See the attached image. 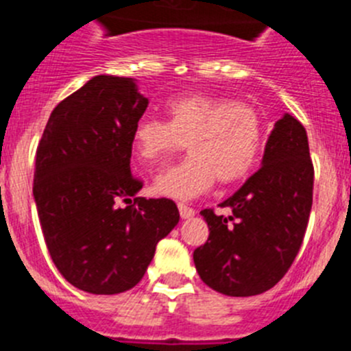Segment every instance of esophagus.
I'll return each instance as SVG.
<instances>
[{
    "mask_svg": "<svg viewBox=\"0 0 351 351\" xmlns=\"http://www.w3.org/2000/svg\"><path fill=\"white\" fill-rule=\"evenodd\" d=\"M178 210H180V217L182 219H191V217H194L195 211L192 210V208H189L187 204H178Z\"/></svg>",
    "mask_w": 351,
    "mask_h": 351,
    "instance_id": "1",
    "label": "esophagus"
}]
</instances>
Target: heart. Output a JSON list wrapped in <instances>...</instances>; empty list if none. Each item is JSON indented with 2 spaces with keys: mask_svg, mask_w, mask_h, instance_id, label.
Listing matches in <instances>:
<instances>
[{
  "mask_svg": "<svg viewBox=\"0 0 351 351\" xmlns=\"http://www.w3.org/2000/svg\"><path fill=\"white\" fill-rule=\"evenodd\" d=\"M168 122L141 117L132 128L138 157L156 164L183 148L191 156L154 180L157 195L189 201L210 191L215 180L234 183L254 169L264 141L257 110L229 97L189 94L166 105Z\"/></svg>",
  "mask_w": 351,
  "mask_h": 351,
  "instance_id": "b5f03b06",
  "label": "heart"
}]
</instances>
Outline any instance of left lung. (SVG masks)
I'll use <instances>...</instances> for the list:
<instances>
[{"instance_id": "1", "label": "left lung", "mask_w": 351, "mask_h": 351, "mask_svg": "<svg viewBox=\"0 0 351 351\" xmlns=\"http://www.w3.org/2000/svg\"><path fill=\"white\" fill-rule=\"evenodd\" d=\"M313 164L308 134L290 113L276 121L261 169L220 206L203 210L208 241L194 250L199 276L230 298H248L276 285L301 248L313 203Z\"/></svg>"}]
</instances>
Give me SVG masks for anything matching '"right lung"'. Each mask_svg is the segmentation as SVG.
Returning <instances> with one entry per match:
<instances>
[{"label": "right lung", "mask_w": 351, "mask_h": 351, "mask_svg": "<svg viewBox=\"0 0 351 351\" xmlns=\"http://www.w3.org/2000/svg\"><path fill=\"white\" fill-rule=\"evenodd\" d=\"M147 106L138 80L97 75L53 108L38 145L33 195L43 238L59 273L84 292L138 285L180 220L171 199L136 197L132 128Z\"/></svg>", "instance_id": "right-lung-1"}]
</instances>
